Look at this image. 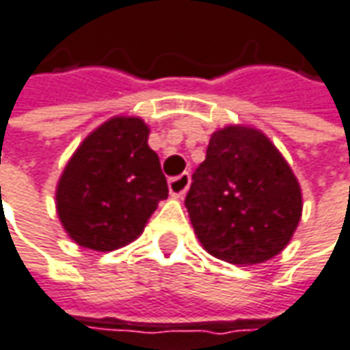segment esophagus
I'll return each mask as SVG.
<instances>
[{
  "label": "esophagus",
  "instance_id": "esophagus-1",
  "mask_svg": "<svg viewBox=\"0 0 350 350\" xmlns=\"http://www.w3.org/2000/svg\"><path fill=\"white\" fill-rule=\"evenodd\" d=\"M188 188H190V174L188 172L174 176V178L168 180V190H170L172 198H182L188 191Z\"/></svg>",
  "mask_w": 350,
  "mask_h": 350
}]
</instances>
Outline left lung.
<instances>
[{
    "label": "left lung",
    "mask_w": 350,
    "mask_h": 350,
    "mask_svg": "<svg viewBox=\"0 0 350 350\" xmlns=\"http://www.w3.org/2000/svg\"><path fill=\"white\" fill-rule=\"evenodd\" d=\"M186 196L204 249L231 265L270 260L301 217V190L265 133L243 125L215 131Z\"/></svg>",
    "instance_id": "obj_1"
}]
</instances>
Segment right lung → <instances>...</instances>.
Listing matches in <instances>:
<instances>
[{
    "instance_id": "1",
    "label": "right lung",
    "mask_w": 350,
    "mask_h": 350,
    "mask_svg": "<svg viewBox=\"0 0 350 350\" xmlns=\"http://www.w3.org/2000/svg\"><path fill=\"white\" fill-rule=\"evenodd\" d=\"M139 117L119 115L76 148L56 186V211L72 241L107 252L143 233L168 184Z\"/></svg>"
}]
</instances>
